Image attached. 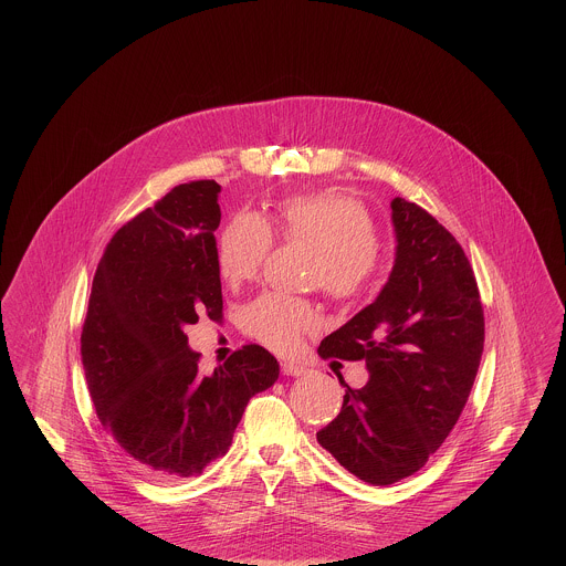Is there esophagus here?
Here are the masks:
<instances>
[{"instance_id":"esophagus-1","label":"esophagus","mask_w":566,"mask_h":566,"mask_svg":"<svg viewBox=\"0 0 566 566\" xmlns=\"http://www.w3.org/2000/svg\"><path fill=\"white\" fill-rule=\"evenodd\" d=\"M280 369H282L284 376L295 377L305 374V367H301V365H296V363H291V360H282V363H280Z\"/></svg>"}]
</instances>
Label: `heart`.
<instances>
[{
    "instance_id": "1",
    "label": "heart",
    "mask_w": 566,
    "mask_h": 566,
    "mask_svg": "<svg viewBox=\"0 0 566 566\" xmlns=\"http://www.w3.org/2000/svg\"><path fill=\"white\" fill-rule=\"evenodd\" d=\"M280 231L289 242L310 243L321 259L310 271V286H321L342 303L374 293L379 280V229L371 212L348 195L312 192L280 203ZM273 248L268 220L254 212L233 216L218 240V268L227 282L242 284L259 275ZM242 331L275 352L295 350L303 335L318 328L312 303L284 295H263L242 312Z\"/></svg>"
}]
</instances>
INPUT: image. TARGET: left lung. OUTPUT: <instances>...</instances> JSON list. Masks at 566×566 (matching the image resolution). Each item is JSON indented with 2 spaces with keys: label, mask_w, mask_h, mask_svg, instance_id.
I'll use <instances>...</instances> for the list:
<instances>
[{
  "label": "left lung",
  "mask_w": 566,
  "mask_h": 566,
  "mask_svg": "<svg viewBox=\"0 0 566 566\" xmlns=\"http://www.w3.org/2000/svg\"><path fill=\"white\" fill-rule=\"evenodd\" d=\"M395 268L371 305L324 337V360H365L318 443L358 480L390 485L420 471L469 401L484 352V307L457 238L418 203L392 199Z\"/></svg>",
  "instance_id": "left-lung-1"
}]
</instances>
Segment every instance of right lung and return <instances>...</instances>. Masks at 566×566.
<instances>
[{
  "label": "right lung",
  "mask_w": 566,
  "mask_h": 566,
  "mask_svg": "<svg viewBox=\"0 0 566 566\" xmlns=\"http://www.w3.org/2000/svg\"><path fill=\"white\" fill-rule=\"evenodd\" d=\"M214 180L178 185L123 224L97 265L82 324L97 418L155 480L199 475L224 457L248 401L273 386L277 360L256 344L199 374L185 326L222 321Z\"/></svg>",
  "instance_id": "right-lung-1"
}]
</instances>
